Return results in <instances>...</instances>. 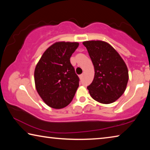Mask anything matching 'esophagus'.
I'll use <instances>...</instances> for the list:
<instances>
[{
	"label": "esophagus",
	"mask_w": 150,
	"mask_h": 150,
	"mask_svg": "<svg viewBox=\"0 0 150 150\" xmlns=\"http://www.w3.org/2000/svg\"><path fill=\"white\" fill-rule=\"evenodd\" d=\"M83 77V74H81V75H79V78H80V79H82Z\"/></svg>",
	"instance_id": "esophagus-1"
}]
</instances>
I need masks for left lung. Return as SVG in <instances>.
<instances>
[{
  "label": "left lung",
  "instance_id": "obj_1",
  "mask_svg": "<svg viewBox=\"0 0 150 150\" xmlns=\"http://www.w3.org/2000/svg\"><path fill=\"white\" fill-rule=\"evenodd\" d=\"M95 69V77L88 86L90 95L102 104L115 102L122 95L128 81V70L112 46L100 40L83 42Z\"/></svg>",
  "mask_w": 150,
  "mask_h": 150
}]
</instances>
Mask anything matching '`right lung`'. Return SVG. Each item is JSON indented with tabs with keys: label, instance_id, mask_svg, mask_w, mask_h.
I'll return each mask as SVG.
<instances>
[{
	"label": "right lung",
	"instance_id": "1",
	"mask_svg": "<svg viewBox=\"0 0 150 150\" xmlns=\"http://www.w3.org/2000/svg\"><path fill=\"white\" fill-rule=\"evenodd\" d=\"M78 46V42H55L45 51L35 66V88L50 107L64 108L74 97L79 79L70 57Z\"/></svg>",
	"mask_w": 150,
	"mask_h": 150
}]
</instances>
